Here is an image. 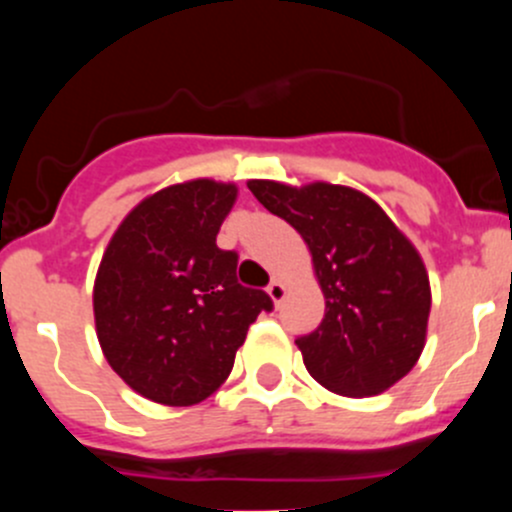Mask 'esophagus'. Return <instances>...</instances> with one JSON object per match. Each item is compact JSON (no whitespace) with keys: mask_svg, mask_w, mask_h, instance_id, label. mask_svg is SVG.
<instances>
[{"mask_svg":"<svg viewBox=\"0 0 512 512\" xmlns=\"http://www.w3.org/2000/svg\"><path fill=\"white\" fill-rule=\"evenodd\" d=\"M285 292H287V289H285V285H282L280 280H272L270 287H267V294H270V299L275 304H280L282 299H285Z\"/></svg>","mask_w":512,"mask_h":512,"instance_id":"obj_1","label":"esophagus"}]
</instances>
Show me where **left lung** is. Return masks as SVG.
<instances>
[{
    "instance_id": "8db88e82",
    "label": "left lung",
    "mask_w": 512,
    "mask_h": 512,
    "mask_svg": "<svg viewBox=\"0 0 512 512\" xmlns=\"http://www.w3.org/2000/svg\"><path fill=\"white\" fill-rule=\"evenodd\" d=\"M247 188L287 220L312 252L324 319L294 339L309 374L342 396H376L404 379L426 344L431 287L416 247L354 188L250 180Z\"/></svg>"
}]
</instances>
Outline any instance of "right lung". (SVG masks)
Segmentation results:
<instances>
[{
  "label": "right lung",
  "mask_w": 512,
  "mask_h": 512,
  "mask_svg": "<svg viewBox=\"0 0 512 512\" xmlns=\"http://www.w3.org/2000/svg\"><path fill=\"white\" fill-rule=\"evenodd\" d=\"M237 198L200 178L138 203L113 232L94 285L96 334L111 369L146 399L193 406L220 389L247 329L272 312L237 282V252L215 237Z\"/></svg>",
  "instance_id": "add662e5"
}]
</instances>
